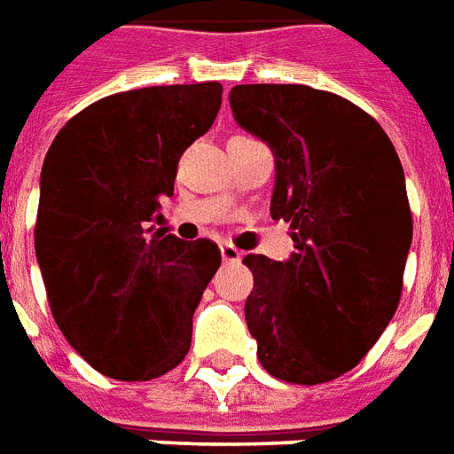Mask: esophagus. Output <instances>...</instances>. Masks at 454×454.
Wrapping results in <instances>:
<instances>
[{
  "label": "esophagus",
  "mask_w": 454,
  "mask_h": 454,
  "mask_svg": "<svg viewBox=\"0 0 454 454\" xmlns=\"http://www.w3.org/2000/svg\"><path fill=\"white\" fill-rule=\"evenodd\" d=\"M221 257H223V262H240V257H243V253L238 250L236 245H221Z\"/></svg>",
  "instance_id": "1"
}]
</instances>
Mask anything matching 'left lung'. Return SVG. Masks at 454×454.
<instances>
[{
    "label": "left lung",
    "mask_w": 454,
    "mask_h": 454,
    "mask_svg": "<svg viewBox=\"0 0 454 454\" xmlns=\"http://www.w3.org/2000/svg\"><path fill=\"white\" fill-rule=\"evenodd\" d=\"M231 107L277 156L270 211L295 247L288 262L243 260L257 358L278 380L330 382L361 364L402 298L414 231L404 170L380 124L330 90L243 83Z\"/></svg>",
    "instance_id": "8db88e82"
}]
</instances>
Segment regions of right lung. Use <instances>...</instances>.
<instances>
[{"instance_id":"obj_1","label":"right lung","mask_w":454,"mask_h":454,"mask_svg":"<svg viewBox=\"0 0 454 454\" xmlns=\"http://www.w3.org/2000/svg\"><path fill=\"white\" fill-rule=\"evenodd\" d=\"M221 93L204 82L107 96L74 115L45 156L35 254L50 310L107 378L153 380L190 351L221 250L151 223L173 194L183 151L216 120Z\"/></svg>"}]
</instances>
